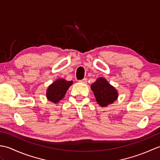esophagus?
<instances>
[{
    "instance_id": "obj_1",
    "label": "esophagus",
    "mask_w": 160,
    "mask_h": 160,
    "mask_svg": "<svg viewBox=\"0 0 160 160\" xmlns=\"http://www.w3.org/2000/svg\"><path fill=\"white\" fill-rule=\"evenodd\" d=\"M78 82H80V83H87V80L86 79V78H84V79H82V80H79L78 81Z\"/></svg>"
}]
</instances>
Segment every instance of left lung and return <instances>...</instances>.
I'll return each mask as SVG.
<instances>
[{"label": "left lung", "mask_w": 160, "mask_h": 160, "mask_svg": "<svg viewBox=\"0 0 160 160\" xmlns=\"http://www.w3.org/2000/svg\"><path fill=\"white\" fill-rule=\"evenodd\" d=\"M98 104L102 107H106L113 104L118 99V92L115 88L108 82L104 78H98L91 85Z\"/></svg>", "instance_id": "1"}]
</instances>
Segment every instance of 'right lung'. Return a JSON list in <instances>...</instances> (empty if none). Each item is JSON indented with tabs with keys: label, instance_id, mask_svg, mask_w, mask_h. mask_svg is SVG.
<instances>
[{
	"label": "right lung",
	"instance_id": "1",
	"mask_svg": "<svg viewBox=\"0 0 160 160\" xmlns=\"http://www.w3.org/2000/svg\"><path fill=\"white\" fill-rule=\"evenodd\" d=\"M73 84V81H67L64 78H58L51 84L47 89V100L53 103H57L65 96L68 89Z\"/></svg>",
	"mask_w": 160,
	"mask_h": 160
}]
</instances>
